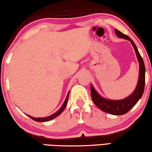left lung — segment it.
<instances>
[{
  "label": "left lung",
  "instance_id": "8db88e82",
  "mask_svg": "<svg viewBox=\"0 0 152 152\" xmlns=\"http://www.w3.org/2000/svg\"><path fill=\"white\" fill-rule=\"evenodd\" d=\"M115 33L116 36L119 38L127 39L130 41L132 45L134 48L136 56L139 61L140 70L138 84L136 86L134 92L128 97L122 100L114 101L103 98L96 92L92 85L91 86V92L92 99L99 108L105 113L114 114V115H122V114L127 113L129 110L132 108L136 104V103L138 102V100L141 98L142 94H143L145 83V67L143 60H142V57L138 52L137 47L132 39L116 28H115Z\"/></svg>",
  "mask_w": 152,
  "mask_h": 152
}]
</instances>
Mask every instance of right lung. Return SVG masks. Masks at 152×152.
Returning a JSON list of instances; mask_svg holds the SVG:
<instances>
[{
  "label": "right lung",
  "instance_id": "right-lung-1",
  "mask_svg": "<svg viewBox=\"0 0 152 152\" xmlns=\"http://www.w3.org/2000/svg\"><path fill=\"white\" fill-rule=\"evenodd\" d=\"M69 93H68V94H67L66 98V99L64 101V102L63 105H61V107H60V109L59 110L58 112H56V113H54L53 114H52V115H50L49 116H47V117H43V118H35V117H32V116L28 115V117H30L31 118V119H33L34 121H37V122H45V121H49L53 119L54 118H56L58 115H60V114L61 113H62L64 110L65 109L68 100H69Z\"/></svg>",
  "mask_w": 152,
  "mask_h": 152
}]
</instances>
